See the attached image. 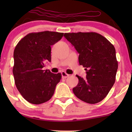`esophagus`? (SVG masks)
Returning a JSON list of instances; mask_svg holds the SVG:
<instances>
[{"label": "esophagus", "mask_w": 132, "mask_h": 132, "mask_svg": "<svg viewBox=\"0 0 132 132\" xmlns=\"http://www.w3.org/2000/svg\"><path fill=\"white\" fill-rule=\"evenodd\" d=\"M61 75H62V78H68L69 76H70V75L67 74L66 72H64V71H62V72L61 73Z\"/></svg>", "instance_id": "34e87169"}]
</instances>
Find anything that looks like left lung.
<instances>
[{
	"label": "left lung",
	"instance_id": "8db88e82",
	"mask_svg": "<svg viewBox=\"0 0 132 132\" xmlns=\"http://www.w3.org/2000/svg\"><path fill=\"white\" fill-rule=\"evenodd\" d=\"M79 54L80 65L85 68L87 75H78V83L73 89L75 95L86 103L94 104L103 100L116 80L118 63L114 45L96 32L65 33Z\"/></svg>",
	"mask_w": 132,
	"mask_h": 132
}]
</instances>
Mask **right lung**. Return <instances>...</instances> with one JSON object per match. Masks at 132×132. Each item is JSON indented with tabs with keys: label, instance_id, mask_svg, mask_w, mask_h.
<instances>
[{
	"label": "right lung",
	"instance_id": "obj_1",
	"mask_svg": "<svg viewBox=\"0 0 132 132\" xmlns=\"http://www.w3.org/2000/svg\"><path fill=\"white\" fill-rule=\"evenodd\" d=\"M64 33L43 31L29 33L14 50L13 73L17 89L29 103L41 104L52 97L61 74L44 70L51 62V46L61 40Z\"/></svg>",
	"mask_w": 132,
	"mask_h": 132
}]
</instances>
